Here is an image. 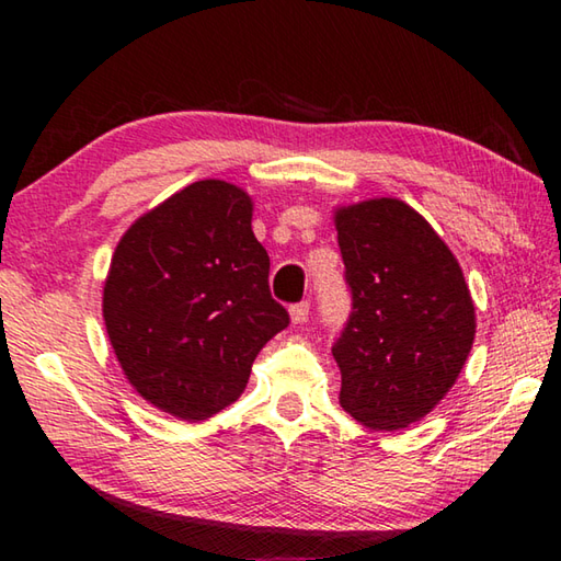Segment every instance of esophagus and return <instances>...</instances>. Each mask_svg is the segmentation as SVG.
<instances>
[{
  "mask_svg": "<svg viewBox=\"0 0 561 561\" xmlns=\"http://www.w3.org/2000/svg\"><path fill=\"white\" fill-rule=\"evenodd\" d=\"M309 309H311V304H309V301L291 304V307H289V317H291L294 324H304V321L309 319Z\"/></svg>",
  "mask_w": 561,
  "mask_h": 561,
  "instance_id": "1",
  "label": "esophagus"
}]
</instances>
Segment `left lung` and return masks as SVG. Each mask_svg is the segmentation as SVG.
<instances>
[{
    "instance_id": "1",
    "label": "left lung",
    "mask_w": 561,
    "mask_h": 561,
    "mask_svg": "<svg viewBox=\"0 0 561 561\" xmlns=\"http://www.w3.org/2000/svg\"><path fill=\"white\" fill-rule=\"evenodd\" d=\"M351 314L331 346L339 403L371 431H398L443 401L474 339L458 260L411 205L393 197L336 213Z\"/></svg>"
}]
</instances>
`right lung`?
<instances>
[{
    "label": "right lung",
    "instance_id": "obj_1",
    "mask_svg": "<svg viewBox=\"0 0 561 561\" xmlns=\"http://www.w3.org/2000/svg\"><path fill=\"white\" fill-rule=\"evenodd\" d=\"M103 319L128 381L160 411L205 421L234 403L260 348L289 327L250 195L201 180L130 225L111 260Z\"/></svg>",
    "mask_w": 561,
    "mask_h": 561
}]
</instances>
